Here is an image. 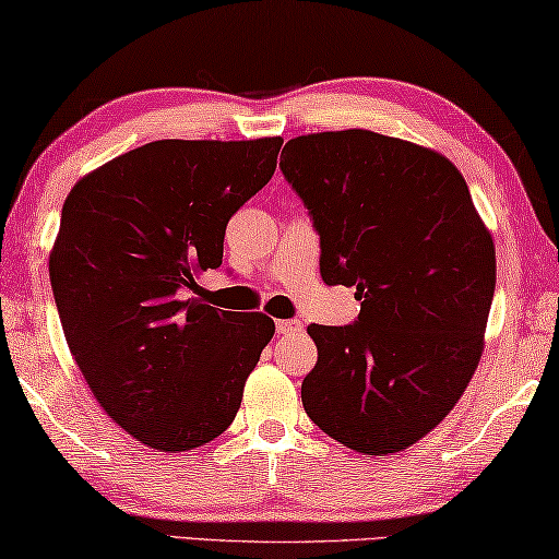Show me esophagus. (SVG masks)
I'll return each mask as SVG.
<instances>
[{
    "label": "esophagus",
    "mask_w": 559,
    "mask_h": 559,
    "mask_svg": "<svg viewBox=\"0 0 559 559\" xmlns=\"http://www.w3.org/2000/svg\"><path fill=\"white\" fill-rule=\"evenodd\" d=\"M274 328H277V334H282V337H287V334L302 332V322H297V320H280L277 324H274Z\"/></svg>",
    "instance_id": "34e87169"
}]
</instances>
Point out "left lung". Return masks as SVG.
<instances>
[{"mask_svg":"<svg viewBox=\"0 0 559 559\" xmlns=\"http://www.w3.org/2000/svg\"><path fill=\"white\" fill-rule=\"evenodd\" d=\"M280 169L320 235V274L355 287L359 317L309 324V419L349 450H407L475 374L495 295V245L460 169L369 130L285 144Z\"/></svg>","mask_w":559,"mask_h":559,"instance_id":"left-lung-1","label":"left lung"}]
</instances>
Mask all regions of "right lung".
Here are the masks:
<instances>
[{
  "mask_svg": "<svg viewBox=\"0 0 559 559\" xmlns=\"http://www.w3.org/2000/svg\"><path fill=\"white\" fill-rule=\"evenodd\" d=\"M280 147L282 136L150 142L64 200L49 280L67 345L99 407L152 450L225 432L272 340L267 314L187 289L222 264L227 222L270 182Z\"/></svg>",
  "mask_w": 559,
  "mask_h": 559,
  "instance_id": "1",
  "label": "right lung"
}]
</instances>
